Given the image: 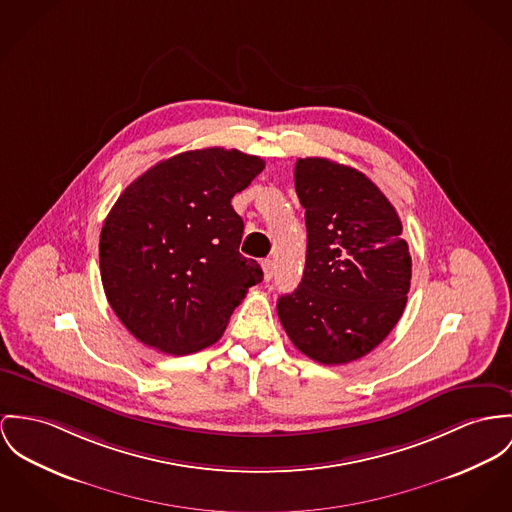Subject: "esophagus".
I'll return each instance as SVG.
<instances>
[{
    "label": "esophagus",
    "instance_id": "1",
    "mask_svg": "<svg viewBox=\"0 0 512 512\" xmlns=\"http://www.w3.org/2000/svg\"><path fill=\"white\" fill-rule=\"evenodd\" d=\"M261 267H263L265 280H271V278H273V273H275V263H273L271 259H265V261H261Z\"/></svg>",
    "mask_w": 512,
    "mask_h": 512
}]
</instances>
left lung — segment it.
<instances>
[{"label": "left lung", "instance_id": "8db88e82", "mask_svg": "<svg viewBox=\"0 0 512 512\" xmlns=\"http://www.w3.org/2000/svg\"><path fill=\"white\" fill-rule=\"evenodd\" d=\"M308 249L298 288L276 302L298 351L347 364L376 349L405 310L411 255L392 202L360 171L325 158L294 169Z\"/></svg>", "mask_w": 512, "mask_h": 512}]
</instances>
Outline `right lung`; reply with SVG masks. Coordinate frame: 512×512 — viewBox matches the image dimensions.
<instances>
[{
  "mask_svg": "<svg viewBox=\"0 0 512 512\" xmlns=\"http://www.w3.org/2000/svg\"><path fill=\"white\" fill-rule=\"evenodd\" d=\"M263 169L239 150H193L159 161L118 197L99 239L101 280L138 341L181 356L222 337L263 280L239 253L243 220L232 206Z\"/></svg>",
  "mask_w": 512,
  "mask_h": 512,
  "instance_id": "obj_1",
  "label": "right lung"
}]
</instances>
